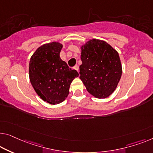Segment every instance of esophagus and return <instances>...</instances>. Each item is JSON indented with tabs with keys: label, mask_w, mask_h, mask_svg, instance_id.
<instances>
[{
	"label": "esophagus",
	"mask_w": 153,
	"mask_h": 153,
	"mask_svg": "<svg viewBox=\"0 0 153 153\" xmlns=\"http://www.w3.org/2000/svg\"><path fill=\"white\" fill-rule=\"evenodd\" d=\"M74 69L75 70H76L77 72H79V71H78V70H79V67H78V66H77V65H76V66H75V67H74Z\"/></svg>",
	"instance_id": "34e87169"
}]
</instances>
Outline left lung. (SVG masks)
Listing matches in <instances>:
<instances>
[{
	"mask_svg": "<svg viewBox=\"0 0 153 153\" xmlns=\"http://www.w3.org/2000/svg\"><path fill=\"white\" fill-rule=\"evenodd\" d=\"M79 78L95 97H108L115 90L122 74L118 52L105 41L92 39L81 47Z\"/></svg>",
	"mask_w": 153,
	"mask_h": 153,
	"instance_id": "8db88e82",
	"label": "left lung"
}]
</instances>
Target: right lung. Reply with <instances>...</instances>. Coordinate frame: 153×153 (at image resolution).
<instances>
[{"label": "right lung", "instance_id": "obj_1", "mask_svg": "<svg viewBox=\"0 0 153 153\" xmlns=\"http://www.w3.org/2000/svg\"><path fill=\"white\" fill-rule=\"evenodd\" d=\"M62 45L52 42L38 47L31 56L29 75L31 85L45 102L58 104L67 98L72 81L78 77L76 70L61 60Z\"/></svg>", "mask_w": 153, "mask_h": 153}]
</instances>
